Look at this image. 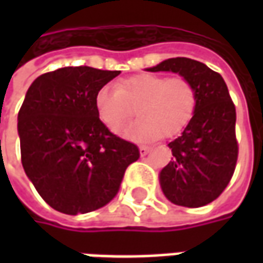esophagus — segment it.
<instances>
[{"mask_svg": "<svg viewBox=\"0 0 263 263\" xmlns=\"http://www.w3.org/2000/svg\"><path fill=\"white\" fill-rule=\"evenodd\" d=\"M139 152H141V156H146V155L151 152V148L149 146H145V145H142V146H139Z\"/></svg>", "mask_w": 263, "mask_h": 263, "instance_id": "esophagus-1", "label": "esophagus"}]
</instances>
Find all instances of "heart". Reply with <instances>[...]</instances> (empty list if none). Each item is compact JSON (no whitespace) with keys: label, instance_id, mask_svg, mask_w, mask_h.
I'll return each instance as SVG.
<instances>
[{"label":"heart","instance_id":"obj_1","mask_svg":"<svg viewBox=\"0 0 263 263\" xmlns=\"http://www.w3.org/2000/svg\"><path fill=\"white\" fill-rule=\"evenodd\" d=\"M197 104L192 80L149 73L131 76L115 87H100L94 96L98 121L111 132H118L132 115V107H137L139 120L121 132L132 141L176 137L193 120Z\"/></svg>","mask_w":263,"mask_h":263}]
</instances>
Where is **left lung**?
Here are the masks:
<instances>
[{"instance_id":"obj_1","label":"left lung","mask_w":263,"mask_h":263,"mask_svg":"<svg viewBox=\"0 0 263 263\" xmlns=\"http://www.w3.org/2000/svg\"><path fill=\"white\" fill-rule=\"evenodd\" d=\"M148 71H173L194 83L198 104L182 135L169 143L173 158L160 172L169 201L203 207L214 201L231 180L238 159L237 112L220 73L187 58H173Z\"/></svg>"}]
</instances>
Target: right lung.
I'll return each mask as SVG.
<instances>
[{"mask_svg":"<svg viewBox=\"0 0 263 263\" xmlns=\"http://www.w3.org/2000/svg\"><path fill=\"white\" fill-rule=\"evenodd\" d=\"M88 66L39 76L18 112L21 160L41 197L65 214L90 213L117 196L135 143L98 121L94 96L120 74Z\"/></svg>","mask_w":263,"mask_h":263,"instance_id":"obj_1","label":"right lung"}]
</instances>
